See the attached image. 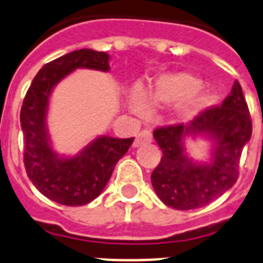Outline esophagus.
Masks as SVG:
<instances>
[{"label": "esophagus", "mask_w": 263, "mask_h": 263, "mask_svg": "<svg viewBox=\"0 0 263 263\" xmlns=\"http://www.w3.org/2000/svg\"><path fill=\"white\" fill-rule=\"evenodd\" d=\"M153 140V134L150 129H142L136 136L135 142H134V147H139L144 144V143H150Z\"/></svg>", "instance_id": "esophagus-1"}]
</instances>
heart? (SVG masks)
Instances as JSON below:
<instances>
[{"mask_svg":"<svg viewBox=\"0 0 263 263\" xmlns=\"http://www.w3.org/2000/svg\"><path fill=\"white\" fill-rule=\"evenodd\" d=\"M202 81L191 72L163 74L158 77L148 96L142 87H135L131 95L129 106L138 116H146L151 106L163 108L180 104L177 108V116L181 120H189L216 102V96L211 91L197 95L202 89Z\"/></svg>","mask_w":263,"mask_h":263,"instance_id":"obj_1","label":"heart"}]
</instances>
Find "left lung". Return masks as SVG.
I'll list each match as a JSON object with an SVG mask.
<instances>
[{
  "label": "left lung",
  "mask_w": 263,
  "mask_h": 263,
  "mask_svg": "<svg viewBox=\"0 0 263 263\" xmlns=\"http://www.w3.org/2000/svg\"><path fill=\"white\" fill-rule=\"evenodd\" d=\"M251 132L249 106L238 81L221 105L201 110L187 124L157 128L154 138L163 155L151 183L158 197L180 211L201 208L220 197L238 180L240 155ZM198 135L214 142L209 164H196L184 153V138Z\"/></svg>",
  "instance_id": "left-lung-1"
}]
</instances>
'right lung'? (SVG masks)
<instances>
[{"mask_svg":"<svg viewBox=\"0 0 263 263\" xmlns=\"http://www.w3.org/2000/svg\"><path fill=\"white\" fill-rule=\"evenodd\" d=\"M108 62V54L87 48L58 58L39 70L23 101L20 123L25 172L43 196L62 205H85L98 197L117 161L134 142V138L100 136L71 158L59 157L50 144L46 119L55 85L76 69L109 71Z\"/></svg>","mask_w":263,"mask_h":263,"instance_id":"right-lung-1","label":"right lung"}]
</instances>
